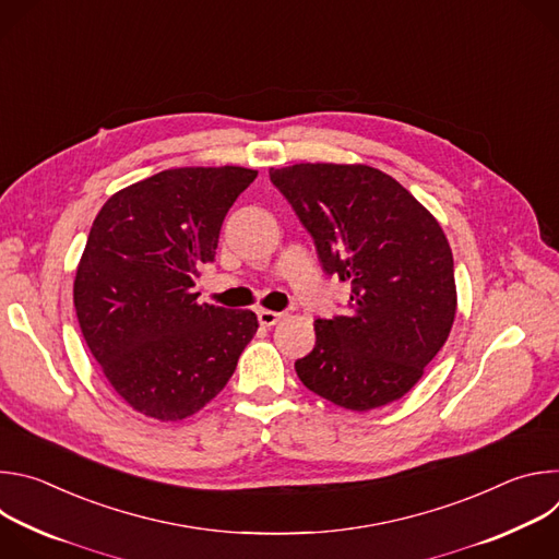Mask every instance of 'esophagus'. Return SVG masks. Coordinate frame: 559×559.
Returning a JSON list of instances; mask_svg holds the SVG:
<instances>
[{
    "mask_svg": "<svg viewBox=\"0 0 559 559\" xmlns=\"http://www.w3.org/2000/svg\"><path fill=\"white\" fill-rule=\"evenodd\" d=\"M257 313H259V323H261V325H265V328L276 325V323L281 321V318L285 316L283 311H272V309H259Z\"/></svg>",
    "mask_w": 559,
    "mask_h": 559,
    "instance_id": "obj_1",
    "label": "esophagus"
}]
</instances>
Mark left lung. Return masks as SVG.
Listing matches in <instances>:
<instances>
[{
	"mask_svg": "<svg viewBox=\"0 0 559 559\" xmlns=\"http://www.w3.org/2000/svg\"><path fill=\"white\" fill-rule=\"evenodd\" d=\"M311 234L323 270L352 285L347 311L313 323L296 360L325 401L369 412L403 397L442 349L455 318L453 254L440 223L409 190L369 166L270 170Z\"/></svg>",
	"mask_w": 559,
	"mask_h": 559,
	"instance_id": "left-lung-1",
	"label": "left lung"
}]
</instances>
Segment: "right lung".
I'll list each match as a JSON object with an SVG mask.
<instances>
[{"label": "right lung", "instance_id": "obj_1", "mask_svg": "<svg viewBox=\"0 0 559 559\" xmlns=\"http://www.w3.org/2000/svg\"><path fill=\"white\" fill-rule=\"evenodd\" d=\"M257 170L175 168L112 194L74 276L79 328L115 391L175 423L203 409L259 330L250 309L199 302L227 210Z\"/></svg>", "mask_w": 559, "mask_h": 559}]
</instances>
